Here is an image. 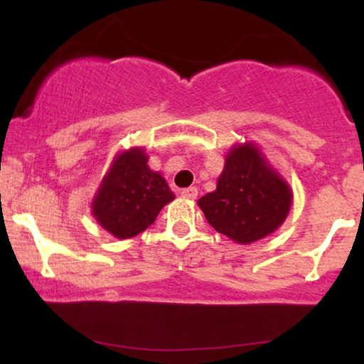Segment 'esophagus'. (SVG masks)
Here are the masks:
<instances>
[{"label": "esophagus", "mask_w": 364, "mask_h": 364, "mask_svg": "<svg viewBox=\"0 0 364 364\" xmlns=\"http://www.w3.org/2000/svg\"><path fill=\"white\" fill-rule=\"evenodd\" d=\"M181 195L185 196V198H196V195H198V190H196L195 186L185 188V190H181Z\"/></svg>", "instance_id": "34e87169"}]
</instances>
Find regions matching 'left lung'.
<instances>
[{
    "instance_id": "left-lung-1",
    "label": "left lung",
    "mask_w": 364,
    "mask_h": 364,
    "mask_svg": "<svg viewBox=\"0 0 364 364\" xmlns=\"http://www.w3.org/2000/svg\"><path fill=\"white\" fill-rule=\"evenodd\" d=\"M292 193L253 145L229 152L217 190L198 200L208 224L236 243H253L286 219Z\"/></svg>"
}]
</instances>
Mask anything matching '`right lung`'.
<instances>
[{"instance_id": "obj_1", "label": "right lung", "mask_w": 364, "mask_h": 364, "mask_svg": "<svg viewBox=\"0 0 364 364\" xmlns=\"http://www.w3.org/2000/svg\"><path fill=\"white\" fill-rule=\"evenodd\" d=\"M173 200L166 179L149 169L144 150L133 149L114 159L92 212L106 231L127 240L152 225L161 208Z\"/></svg>"}]
</instances>
